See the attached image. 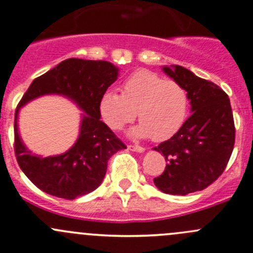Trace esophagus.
Wrapping results in <instances>:
<instances>
[{
    "instance_id": "34e87169",
    "label": "esophagus",
    "mask_w": 253,
    "mask_h": 253,
    "mask_svg": "<svg viewBox=\"0 0 253 253\" xmlns=\"http://www.w3.org/2000/svg\"><path fill=\"white\" fill-rule=\"evenodd\" d=\"M128 150L134 151V152H138V153L145 152V147H142V146H138V145H128Z\"/></svg>"
}]
</instances>
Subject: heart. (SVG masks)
<instances>
[{"label":"heart","instance_id":"obj_1","mask_svg":"<svg viewBox=\"0 0 253 253\" xmlns=\"http://www.w3.org/2000/svg\"><path fill=\"white\" fill-rule=\"evenodd\" d=\"M187 91L178 82L165 80L147 70L132 73L122 84V94L106 89L100 97L98 111L110 128L119 131L136 119L132 137H152L162 142L182 128L188 116Z\"/></svg>","mask_w":253,"mask_h":253}]
</instances>
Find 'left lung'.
Instances as JSON below:
<instances>
[{
    "mask_svg": "<svg viewBox=\"0 0 253 253\" xmlns=\"http://www.w3.org/2000/svg\"><path fill=\"white\" fill-rule=\"evenodd\" d=\"M162 70L187 91L192 113L173 137L153 148L167 162L153 182L162 192L185 196L205 190L227 166L235 145L232 108L227 94L213 82L182 66Z\"/></svg>",
    "mask_w": 253,
    "mask_h": 253,
    "instance_id": "1",
    "label": "left lung"
}]
</instances>
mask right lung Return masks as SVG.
I'll return each instance as SVG.
<instances>
[{"instance_id":"obj_1","label":"right lung","mask_w":253,"mask_h":253,"mask_svg":"<svg viewBox=\"0 0 253 253\" xmlns=\"http://www.w3.org/2000/svg\"><path fill=\"white\" fill-rule=\"evenodd\" d=\"M119 77V68L107 61L68 58L31 84L21 98L15 115V153L23 173L35 186L48 195L75 200L94 191L107 169V162L126 145L101 121V94ZM44 94H60L75 102L82 110L79 138L68 151L57 156L34 155L18 133L19 108Z\"/></svg>"}]
</instances>
